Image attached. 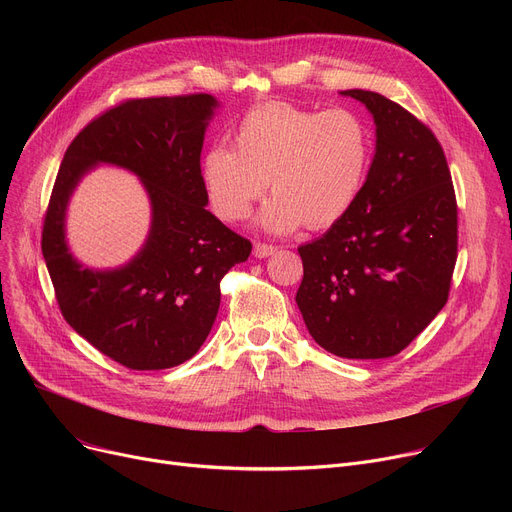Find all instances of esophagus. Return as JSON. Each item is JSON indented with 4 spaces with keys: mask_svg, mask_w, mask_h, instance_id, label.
Masks as SVG:
<instances>
[{
    "mask_svg": "<svg viewBox=\"0 0 512 512\" xmlns=\"http://www.w3.org/2000/svg\"><path fill=\"white\" fill-rule=\"evenodd\" d=\"M276 251H278V247L267 245V242H255V247H253V253H255V257H259V259L270 257V255H274Z\"/></svg>",
    "mask_w": 512,
    "mask_h": 512,
    "instance_id": "esophagus-1",
    "label": "esophagus"
}]
</instances>
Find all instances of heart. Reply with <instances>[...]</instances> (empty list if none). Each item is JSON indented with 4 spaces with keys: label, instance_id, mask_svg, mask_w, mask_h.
Returning a JSON list of instances; mask_svg holds the SVG:
<instances>
[{
    "label": "heart",
    "instance_id": "1",
    "mask_svg": "<svg viewBox=\"0 0 512 512\" xmlns=\"http://www.w3.org/2000/svg\"><path fill=\"white\" fill-rule=\"evenodd\" d=\"M234 147L215 145L201 159L203 188L222 220H245L270 180L274 199L261 211L263 228L321 230L357 201L371 161V132L344 107L319 112L267 103L242 116Z\"/></svg>",
    "mask_w": 512,
    "mask_h": 512
}]
</instances>
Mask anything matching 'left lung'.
Wrapping results in <instances>:
<instances>
[{
    "instance_id": "8db88e82",
    "label": "left lung",
    "mask_w": 512,
    "mask_h": 512,
    "mask_svg": "<svg viewBox=\"0 0 512 512\" xmlns=\"http://www.w3.org/2000/svg\"><path fill=\"white\" fill-rule=\"evenodd\" d=\"M375 122V155L353 207L299 247L297 305L313 340L342 359L407 348L448 301L456 263V197L444 151L388 97L351 89Z\"/></svg>"
}]
</instances>
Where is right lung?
<instances>
[{"instance_id":"obj_1","label":"right lung","mask_w":512,"mask_h":512,"mask_svg":"<svg viewBox=\"0 0 512 512\" xmlns=\"http://www.w3.org/2000/svg\"><path fill=\"white\" fill-rule=\"evenodd\" d=\"M218 99H128L76 134L43 222L41 249L64 319L99 353L128 369H168L191 359L220 309V282L247 261L251 242L205 209L201 149ZM137 173L152 201L146 245L116 271H91L65 242V209L95 165Z\"/></svg>"}]
</instances>
